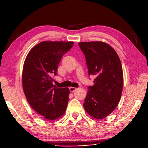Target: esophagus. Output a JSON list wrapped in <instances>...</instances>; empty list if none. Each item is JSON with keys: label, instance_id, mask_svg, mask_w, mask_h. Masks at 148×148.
Segmentation results:
<instances>
[{"label": "esophagus", "instance_id": "esophagus-1", "mask_svg": "<svg viewBox=\"0 0 148 148\" xmlns=\"http://www.w3.org/2000/svg\"><path fill=\"white\" fill-rule=\"evenodd\" d=\"M69 90H70L71 92H73L76 90V88H74V87H70V88H69Z\"/></svg>", "mask_w": 148, "mask_h": 148}]
</instances>
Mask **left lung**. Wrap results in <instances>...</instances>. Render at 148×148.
<instances>
[{
    "instance_id": "1",
    "label": "left lung",
    "mask_w": 148,
    "mask_h": 148,
    "mask_svg": "<svg viewBox=\"0 0 148 148\" xmlns=\"http://www.w3.org/2000/svg\"><path fill=\"white\" fill-rule=\"evenodd\" d=\"M85 54L88 74L95 76L88 87L84 109L92 118L103 119L118 106L123 88V72L118 55L103 42H79Z\"/></svg>"
}]
</instances>
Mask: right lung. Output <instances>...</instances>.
Listing matches in <instances>:
<instances>
[{
    "instance_id": "obj_1",
    "label": "right lung",
    "mask_w": 148,
    "mask_h": 148,
    "mask_svg": "<svg viewBox=\"0 0 148 148\" xmlns=\"http://www.w3.org/2000/svg\"><path fill=\"white\" fill-rule=\"evenodd\" d=\"M73 42L44 41L31 49L23 67L22 86L27 101L44 118L56 120L64 115L69 101L68 88H58L51 75Z\"/></svg>"
}]
</instances>
